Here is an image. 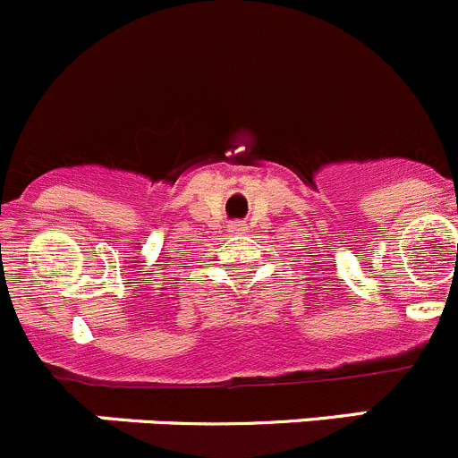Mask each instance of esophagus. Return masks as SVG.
<instances>
[{
    "label": "esophagus",
    "instance_id": "esophagus-1",
    "mask_svg": "<svg viewBox=\"0 0 458 458\" xmlns=\"http://www.w3.org/2000/svg\"><path fill=\"white\" fill-rule=\"evenodd\" d=\"M230 230H233V233H246L249 225H246V221H234V224H230Z\"/></svg>",
    "mask_w": 458,
    "mask_h": 458
}]
</instances>
